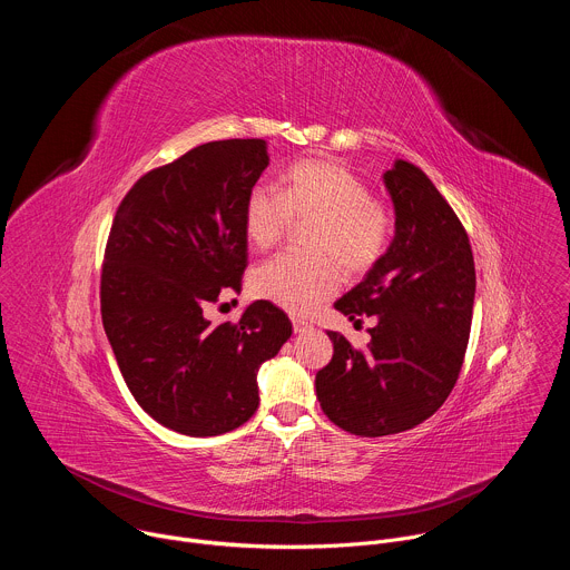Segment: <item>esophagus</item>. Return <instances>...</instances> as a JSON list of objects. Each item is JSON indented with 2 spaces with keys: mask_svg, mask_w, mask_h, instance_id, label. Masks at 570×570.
Masks as SVG:
<instances>
[{
  "mask_svg": "<svg viewBox=\"0 0 570 570\" xmlns=\"http://www.w3.org/2000/svg\"><path fill=\"white\" fill-rule=\"evenodd\" d=\"M313 327L308 322H304V320H299V317H293V332L295 334H302V332H311Z\"/></svg>",
  "mask_w": 570,
  "mask_h": 570,
  "instance_id": "esophagus-1",
  "label": "esophagus"
}]
</instances>
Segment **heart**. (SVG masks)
<instances>
[{"mask_svg": "<svg viewBox=\"0 0 570 570\" xmlns=\"http://www.w3.org/2000/svg\"><path fill=\"white\" fill-rule=\"evenodd\" d=\"M311 225L306 246L317 255H282L262 264L253 293L293 315H308L341 286V266L350 273L370 271L387 250L392 212L370 196V187L332 159H302L279 183V191L257 185L246 198V236L255 250H271L291 223Z\"/></svg>", "mask_w": 570, "mask_h": 570, "instance_id": "heart-1", "label": "heart"}]
</instances>
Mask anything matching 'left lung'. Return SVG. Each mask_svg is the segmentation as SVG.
Returning <instances> with one entry per match:
<instances>
[{
	"instance_id": "left-lung-1",
	"label": "left lung",
	"mask_w": 570,
	"mask_h": 570,
	"mask_svg": "<svg viewBox=\"0 0 570 570\" xmlns=\"http://www.w3.org/2000/svg\"><path fill=\"white\" fill-rule=\"evenodd\" d=\"M394 236L363 282L334 306L376 315L367 350L330 332L334 356L315 374L322 413L361 438L415 429L451 394L469 343L475 268L469 236L429 176L405 159L383 174Z\"/></svg>"
}]
</instances>
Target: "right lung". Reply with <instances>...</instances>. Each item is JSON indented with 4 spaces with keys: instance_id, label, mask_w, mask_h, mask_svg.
I'll return each instance as SVG.
<instances>
[{
    "instance_id": "add662e5",
    "label": "right lung",
    "mask_w": 570,
    "mask_h": 570,
    "mask_svg": "<svg viewBox=\"0 0 570 570\" xmlns=\"http://www.w3.org/2000/svg\"><path fill=\"white\" fill-rule=\"evenodd\" d=\"M268 167L264 139L191 148L141 176L112 220L101 273V317L141 411L191 438L223 435L259 409L257 372L291 338L266 299L236 324H212L207 302L240 288L248 264L243 212Z\"/></svg>"
}]
</instances>
